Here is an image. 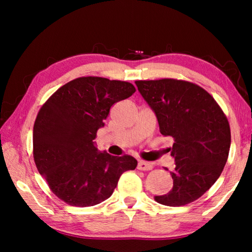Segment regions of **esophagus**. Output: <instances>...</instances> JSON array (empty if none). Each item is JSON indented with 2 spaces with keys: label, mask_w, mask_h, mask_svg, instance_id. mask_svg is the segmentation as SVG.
<instances>
[{
  "label": "esophagus",
  "mask_w": 252,
  "mask_h": 252,
  "mask_svg": "<svg viewBox=\"0 0 252 252\" xmlns=\"http://www.w3.org/2000/svg\"><path fill=\"white\" fill-rule=\"evenodd\" d=\"M138 169L141 171H149V170L153 169V163L147 161H139L138 162Z\"/></svg>",
  "instance_id": "obj_1"
}]
</instances>
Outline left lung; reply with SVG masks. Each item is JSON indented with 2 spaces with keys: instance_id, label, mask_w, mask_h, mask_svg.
Here are the masks:
<instances>
[{
  "instance_id": "1",
  "label": "left lung",
  "mask_w": 252,
  "mask_h": 252,
  "mask_svg": "<svg viewBox=\"0 0 252 252\" xmlns=\"http://www.w3.org/2000/svg\"><path fill=\"white\" fill-rule=\"evenodd\" d=\"M135 84L155 112L161 134L174 140L172 190L156 195V201L170 207L192 202L215 185L227 162L231 143L227 118L197 84L173 79Z\"/></svg>"
}]
</instances>
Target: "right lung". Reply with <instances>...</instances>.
Segmentation results:
<instances>
[{"instance_id": "add662e5", "label": "right lung", "mask_w": 252, "mask_h": 252, "mask_svg": "<svg viewBox=\"0 0 252 252\" xmlns=\"http://www.w3.org/2000/svg\"><path fill=\"white\" fill-rule=\"evenodd\" d=\"M135 92L129 82L87 76L70 81L45 102L33 127V157L50 189L75 207L111 197L121 174L134 170L133 157H113L94 146L114 103Z\"/></svg>"}]
</instances>
